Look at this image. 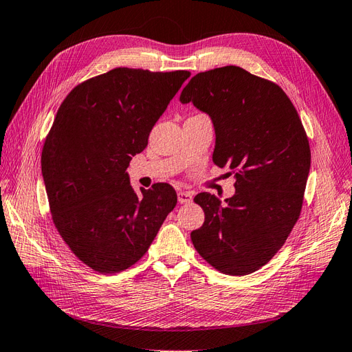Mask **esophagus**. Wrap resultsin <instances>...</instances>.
Returning a JSON list of instances; mask_svg holds the SVG:
<instances>
[{
	"label": "esophagus",
	"instance_id": "34e87169",
	"mask_svg": "<svg viewBox=\"0 0 352 352\" xmlns=\"http://www.w3.org/2000/svg\"><path fill=\"white\" fill-rule=\"evenodd\" d=\"M177 199L180 204H189L192 203V192L189 191H179L177 192Z\"/></svg>",
	"mask_w": 352,
	"mask_h": 352
}]
</instances>
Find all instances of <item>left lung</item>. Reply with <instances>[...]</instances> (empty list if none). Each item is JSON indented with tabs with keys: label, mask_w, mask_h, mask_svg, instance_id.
I'll return each instance as SVG.
<instances>
[{
	"label": "left lung",
	"mask_w": 352,
	"mask_h": 352,
	"mask_svg": "<svg viewBox=\"0 0 352 352\" xmlns=\"http://www.w3.org/2000/svg\"><path fill=\"white\" fill-rule=\"evenodd\" d=\"M180 102L210 116L213 163L235 175V194L225 204L208 192L195 195L206 219L191 232L192 244L214 270L252 274L274 258L299 219L311 167L305 129L280 85L240 66L197 74Z\"/></svg>",
	"instance_id": "8db88e82"
}]
</instances>
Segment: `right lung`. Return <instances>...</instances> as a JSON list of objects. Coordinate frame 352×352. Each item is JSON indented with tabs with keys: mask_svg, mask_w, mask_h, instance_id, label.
Returning <instances> with one entry per match:
<instances>
[{
	"mask_svg": "<svg viewBox=\"0 0 352 352\" xmlns=\"http://www.w3.org/2000/svg\"><path fill=\"white\" fill-rule=\"evenodd\" d=\"M189 75L111 69L75 85L56 113L41 153L52 219L93 271L135 265L177 203L164 182L136 194L126 168Z\"/></svg>",
	"mask_w": 352,
	"mask_h": 352,
	"instance_id": "obj_1",
	"label": "right lung"
}]
</instances>
